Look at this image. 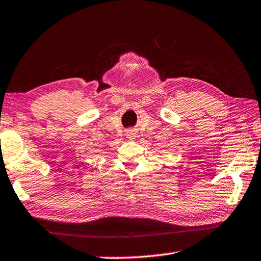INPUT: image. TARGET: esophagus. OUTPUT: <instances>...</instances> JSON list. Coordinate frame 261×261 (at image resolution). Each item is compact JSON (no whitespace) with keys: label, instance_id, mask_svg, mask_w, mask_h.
Returning a JSON list of instances; mask_svg holds the SVG:
<instances>
[{"label":"esophagus","instance_id":"1","mask_svg":"<svg viewBox=\"0 0 261 261\" xmlns=\"http://www.w3.org/2000/svg\"><path fill=\"white\" fill-rule=\"evenodd\" d=\"M130 135H134V134H132V132H131V134Z\"/></svg>","mask_w":261,"mask_h":261}]
</instances>
